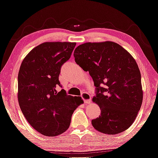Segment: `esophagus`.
<instances>
[{
	"label": "esophagus",
	"instance_id": "obj_1",
	"mask_svg": "<svg viewBox=\"0 0 158 158\" xmlns=\"http://www.w3.org/2000/svg\"><path fill=\"white\" fill-rule=\"evenodd\" d=\"M81 98H82V99L84 100V102L85 103H90L91 102L90 94H88L87 92L82 93Z\"/></svg>",
	"mask_w": 158,
	"mask_h": 158
}]
</instances>
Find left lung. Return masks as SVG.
I'll return each mask as SVG.
<instances>
[{
  "mask_svg": "<svg viewBox=\"0 0 158 158\" xmlns=\"http://www.w3.org/2000/svg\"><path fill=\"white\" fill-rule=\"evenodd\" d=\"M74 56L96 86L93 101L99 106L101 115L91 121L94 128L109 135L127 130L143 102L141 75L135 60L121 45L109 41L80 44Z\"/></svg>",
  "mask_w": 158,
  "mask_h": 158,
  "instance_id": "1",
  "label": "left lung"
}]
</instances>
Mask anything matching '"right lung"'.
<instances>
[{"label":"right lung","mask_w":158,"mask_h":158,"mask_svg":"<svg viewBox=\"0 0 158 158\" xmlns=\"http://www.w3.org/2000/svg\"><path fill=\"white\" fill-rule=\"evenodd\" d=\"M75 42H44L32 49L18 77V102L23 115L37 132L60 135L69 128L73 113L83 100L67 95L59 81L61 67L69 60Z\"/></svg>","instance_id":"add662e5"}]
</instances>
